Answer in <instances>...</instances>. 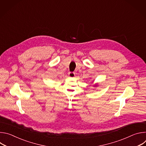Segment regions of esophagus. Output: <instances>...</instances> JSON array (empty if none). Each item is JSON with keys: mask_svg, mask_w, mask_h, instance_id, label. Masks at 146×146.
<instances>
[{"mask_svg": "<svg viewBox=\"0 0 146 146\" xmlns=\"http://www.w3.org/2000/svg\"><path fill=\"white\" fill-rule=\"evenodd\" d=\"M68 74L70 77H74L75 76V73L73 72H69Z\"/></svg>", "mask_w": 146, "mask_h": 146, "instance_id": "esophagus-1", "label": "esophagus"}]
</instances>
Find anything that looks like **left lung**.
<instances>
[{
    "label": "left lung",
    "mask_w": 146,
    "mask_h": 146,
    "mask_svg": "<svg viewBox=\"0 0 146 146\" xmlns=\"http://www.w3.org/2000/svg\"><path fill=\"white\" fill-rule=\"evenodd\" d=\"M98 86V84H96L95 85H94V87H97Z\"/></svg>",
    "instance_id": "left-lung-1"
}]
</instances>
